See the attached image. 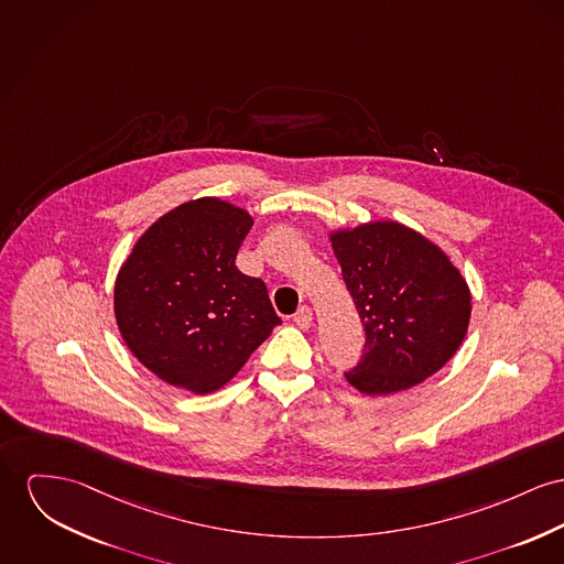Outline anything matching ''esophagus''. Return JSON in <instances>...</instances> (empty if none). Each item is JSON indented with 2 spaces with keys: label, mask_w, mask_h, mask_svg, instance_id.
Returning a JSON list of instances; mask_svg holds the SVG:
<instances>
[{
  "label": "esophagus",
  "mask_w": 564,
  "mask_h": 564,
  "mask_svg": "<svg viewBox=\"0 0 564 564\" xmlns=\"http://www.w3.org/2000/svg\"><path fill=\"white\" fill-rule=\"evenodd\" d=\"M293 321H295V325H297L300 329H310V327H312V310H310L307 305H301L300 310H297V314L293 316Z\"/></svg>",
  "instance_id": "obj_1"
}]
</instances>
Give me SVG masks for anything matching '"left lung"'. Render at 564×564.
<instances>
[{"mask_svg": "<svg viewBox=\"0 0 564 564\" xmlns=\"http://www.w3.org/2000/svg\"><path fill=\"white\" fill-rule=\"evenodd\" d=\"M366 329L346 380L364 395L406 391L436 375L466 338L473 300L449 254L395 220L327 232Z\"/></svg>", "mask_w": 564, "mask_h": 564, "instance_id": "1", "label": "left lung"}]
</instances>
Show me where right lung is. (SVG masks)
I'll return each instance as SVG.
<instances>
[{"instance_id":"obj_1","label":"right lung","mask_w":564,"mask_h":564,"mask_svg":"<svg viewBox=\"0 0 564 564\" xmlns=\"http://www.w3.org/2000/svg\"><path fill=\"white\" fill-rule=\"evenodd\" d=\"M252 225L248 209L200 196L160 216L119 267L117 329L166 384L218 391L280 325L263 280L235 267Z\"/></svg>"}]
</instances>
